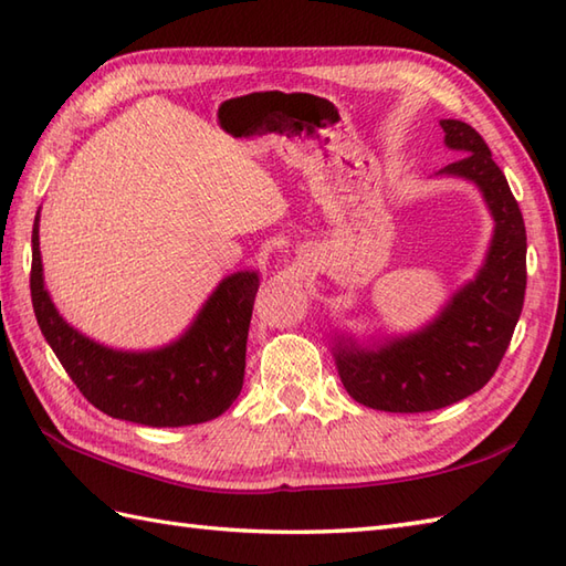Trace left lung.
I'll list each match as a JSON object with an SVG mask.
<instances>
[{
  "label": "left lung",
  "instance_id": "obj_1",
  "mask_svg": "<svg viewBox=\"0 0 566 566\" xmlns=\"http://www.w3.org/2000/svg\"><path fill=\"white\" fill-rule=\"evenodd\" d=\"M444 146L460 158L438 175L462 177L482 191L494 219L484 264L423 328L371 347L338 335L333 357L357 403L389 413H423L457 403L494 377L525 298V223L506 175L476 130L442 118Z\"/></svg>",
  "mask_w": 566,
  "mask_h": 566
}]
</instances>
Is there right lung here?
I'll return each instance as SVG.
<instances>
[{
  "label": "right lung",
  "mask_w": 566,
  "mask_h": 566,
  "mask_svg": "<svg viewBox=\"0 0 566 566\" xmlns=\"http://www.w3.org/2000/svg\"><path fill=\"white\" fill-rule=\"evenodd\" d=\"M31 302L45 343L84 399L112 418L153 428L207 423L231 406L245 377V345L258 272L228 274L191 326L158 350H116L57 314L43 284L39 213L31 235Z\"/></svg>",
  "instance_id": "right-lung-1"
}]
</instances>
